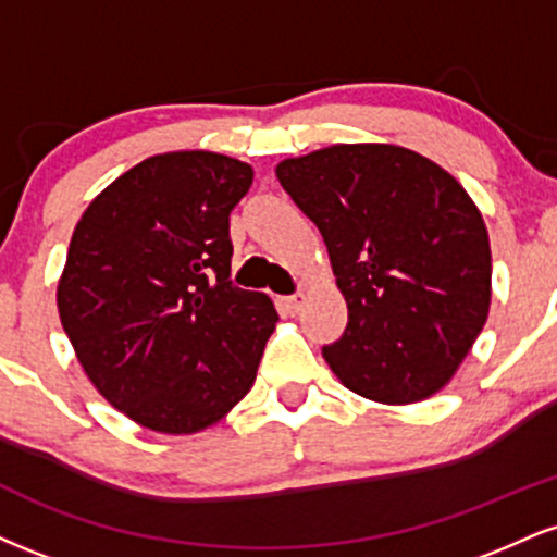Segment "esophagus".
I'll return each mask as SVG.
<instances>
[{
  "label": "esophagus",
  "mask_w": 557,
  "mask_h": 557,
  "mask_svg": "<svg viewBox=\"0 0 557 557\" xmlns=\"http://www.w3.org/2000/svg\"><path fill=\"white\" fill-rule=\"evenodd\" d=\"M304 304H306V293H296V296L283 298V306L287 313H298L300 308H304Z\"/></svg>",
  "instance_id": "obj_1"
}]
</instances>
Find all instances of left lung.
<instances>
[{"label": "left lung", "mask_w": 557, "mask_h": 557, "mask_svg": "<svg viewBox=\"0 0 557 557\" xmlns=\"http://www.w3.org/2000/svg\"><path fill=\"white\" fill-rule=\"evenodd\" d=\"M324 236L347 330L321 347L339 384L381 405L441 392L491 311V238L470 194L399 145H332L277 163Z\"/></svg>", "instance_id": "1"}]
</instances>
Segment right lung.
Returning a JSON list of instances; mask_svg holds the SVG:
<instances>
[{"label": "right lung", "instance_id": "1", "mask_svg": "<svg viewBox=\"0 0 557 557\" xmlns=\"http://www.w3.org/2000/svg\"><path fill=\"white\" fill-rule=\"evenodd\" d=\"M253 169L210 150L152 156L87 205L57 308L85 376L147 431L191 435L249 394L277 311L231 285L227 218Z\"/></svg>", "mask_w": 557, "mask_h": 557}]
</instances>
